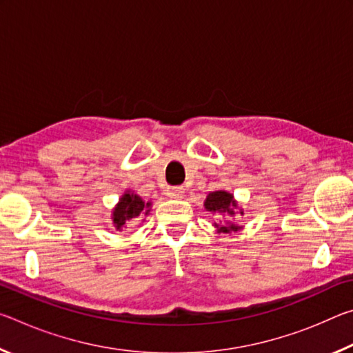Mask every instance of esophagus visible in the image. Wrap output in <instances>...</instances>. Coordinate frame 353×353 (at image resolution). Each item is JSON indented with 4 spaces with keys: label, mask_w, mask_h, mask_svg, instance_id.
I'll return each mask as SVG.
<instances>
[{
    "label": "esophagus",
    "mask_w": 353,
    "mask_h": 353,
    "mask_svg": "<svg viewBox=\"0 0 353 353\" xmlns=\"http://www.w3.org/2000/svg\"><path fill=\"white\" fill-rule=\"evenodd\" d=\"M183 194H185V190L182 187H174V188H171V191H170V196H171V198H174V199L183 198Z\"/></svg>",
    "instance_id": "1"
}]
</instances>
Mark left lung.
<instances>
[{
    "label": "left lung",
    "instance_id": "left-lung-1",
    "mask_svg": "<svg viewBox=\"0 0 353 353\" xmlns=\"http://www.w3.org/2000/svg\"><path fill=\"white\" fill-rule=\"evenodd\" d=\"M204 207L207 208V212H210L213 214H221L224 219V223H214V229H216L218 234H232V232H240L243 229V225L236 224L235 214L240 213L241 216L244 214V210L238 204V201L234 198V194L229 193L225 190H218V191H212V193L207 194V198L204 201ZM231 219L229 220L228 218Z\"/></svg>",
    "mask_w": 353,
    "mask_h": 353
}]
</instances>
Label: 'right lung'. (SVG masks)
<instances>
[{
  "instance_id": "add662e5",
  "label": "right lung",
  "mask_w": 353,
  "mask_h": 353,
  "mask_svg": "<svg viewBox=\"0 0 353 353\" xmlns=\"http://www.w3.org/2000/svg\"><path fill=\"white\" fill-rule=\"evenodd\" d=\"M151 201H143L141 196L128 188L118 199V204L112 208V224L118 232H121L128 229V225L145 221V216L151 213Z\"/></svg>"
}]
</instances>
